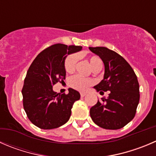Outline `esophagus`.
<instances>
[{
	"instance_id": "esophagus-1",
	"label": "esophagus",
	"mask_w": 156,
	"mask_h": 156,
	"mask_svg": "<svg viewBox=\"0 0 156 156\" xmlns=\"http://www.w3.org/2000/svg\"><path fill=\"white\" fill-rule=\"evenodd\" d=\"M80 94H81V98H84V97L86 95V93L85 92H81V93H80Z\"/></svg>"
}]
</instances>
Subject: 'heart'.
I'll return each mask as SVG.
<instances>
[{
	"instance_id": "b5f03b06",
	"label": "heart",
	"mask_w": 156,
	"mask_h": 156,
	"mask_svg": "<svg viewBox=\"0 0 156 156\" xmlns=\"http://www.w3.org/2000/svg\"><path fill=\"white\" fill-rule=\"evenodd\" d=\"M78 56L76 54H72L66 58L65 62V69L67 72H72L75 70L78 62ZM90 64L92 69L94 70L97 69H101L102 66V61L98 56H91L89 58ZM93 83L92 80L84 78L80 75H74L71 77L69 80V84L73 88L78 90H84L88 87L89 85Z\"/></svg>"
}]
</instances>
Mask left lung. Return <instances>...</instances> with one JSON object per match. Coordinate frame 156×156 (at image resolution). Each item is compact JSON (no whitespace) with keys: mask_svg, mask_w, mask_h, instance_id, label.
I'll return each instance as SVG.
<instances>
[{"mask_svg":"<svg viewBox=\"0 0 156 156\" xmlns=\"http://www.w3.org/2000/svg\"><path fill=\"white\" fill-rule=\"evenodd\" d=\"M104 64L102 81L94 88L107 98H101L90 109L92 120L107 129H118L129 123L135 116L140 101L138 79L129 63L118 53L106 47H89ZM103 91L102 92V90Z\"/></svg>","mask_w":156,"mask_h":156,"instance_id":"8db88e82","label":"left lung"}]
</instances>
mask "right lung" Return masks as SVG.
I'll list each match as a JSON object with an SVG mask.
<instances>
[{
    "mask_svg": "<svg viewBox=\"0 0 156 156\" xmlns=\"http://www.w3.org/2000/svg\"><path fill=\"white\" fill-rule=\"evenodd\" d=\"M81 46L52 45L40 52L29 68L22 89L23 108L29 120L43 129L58 128L69 121L79 92L69 88V94L54 91L52 86L66 78L65 61Z\"/></svg>",
    "mask_w": 156,
    "mask_h": 156,
    "instance_id": "add662e5",
    "label": "right lung"
}]
</instances>
